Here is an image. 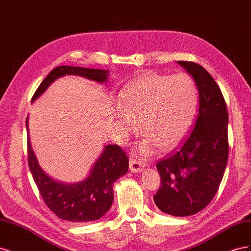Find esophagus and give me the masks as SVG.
<instances>
[{
    "instance_id": "34e87169",
    "label": "esophagus",
    "mask_w": 251,
    "mask_h": 251,
    "mask_svg": "<svg viewBox=\"0 0 251 251\" xmlns=\"http://www.w3.org/2000/svg\"><path fill=\"white\" fill-rule=\"evenodd\" d=\"M147 166L148 165L144 163L143 161H138L134 158L130 159V171L133 172V173H138V172L146 170Z\"/></svg>"
}]
</instances>
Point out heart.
Listing matches in <instances>:
<instances>
[{
    "instance_id": "1",
    "label": "heart",
    "mask_w": 251,
    "mask_h": 251,
    "mask_svg": "<svg viewBox=\"0 0 251 251\" xmlns=\"http://www.w3.org/2000/svg\"><path fill=\"white\" fill-rule=\"evenodd\" d=\"M197 103L198 89L191 75L144 73L121 91L117 119L125 136L137 130L136 123L140 121L146 137L138 151L151 155L156 146L169 150L182 139L193 123Z\"/></svg>"
}]
</instances>
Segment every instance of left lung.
<instances>
[{"instance_id":"left-lung-1","label":"left lung","mask_w":251,"mask_h":251,"mask_svg":"<svg viewBox=\"0 0 251 251\" xmlns=\"http://www.w3.org/2000/svg\"><path fill=\"white\" fill-rule=\"evenodd\" d=\"M199 91V112L179 146L158 161L161 185L157 207L176 217L206 207L221 183L228 160V112L218 83L199 64L179 60Z\"/></svg>"}]
</instances>
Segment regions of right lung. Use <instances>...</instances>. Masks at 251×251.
I'll list each match as a JSON object with an SVG mask.
<instances>
[{
  "mask_svg": "<svg viewBox=\"0 0 251 251\" xmlns=\"http://www.w3.org/2000/svg\"><path fill=\"white\" fill-rule=\"evenodd\" d=\"M64 75H79L91 80L104 82L108 79L109 71L71 66L56 67L36 89L31 101L41 96L53 81ZM27 151L29 169L44 202L59 219L70 222H90L100 219L112 206L114 182L126 175L128 169V158L125 151L117 144H109L85 180L78 183L66 184L51 179L43 172L37 163L29 137Z\"/></svg>",
  "mask_w": 251,
  "mask_h": 251,
  "instance_id": "obj_1",
  "label": "right lung"
}]
</instances>
